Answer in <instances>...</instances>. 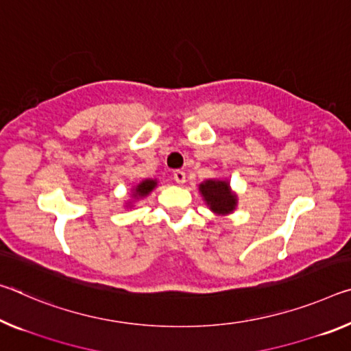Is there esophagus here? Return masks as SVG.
Listing matches in <instances>:
<instances>
[{
  "mask_svg": "<svg viewBox=\"0 0 351 351\" xmlns=\"http://www.w3.org/2000/svg\"><path fill=\"white\" fill-rule=\"evenodd\" d=\"M173 180L178 182V184H184V182H186V171L175 170L173 171Z\"/></svg>",
  "mask_w": 351,
  "mask_h": 351,
  "instance_id": "34e87169",
  "label": "esophagus"
}]
</instances>
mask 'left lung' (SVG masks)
Listing matches in <instances>:
<instances>
[{
	"label": "left lung",
	"instance_id": "left-lung-1",
	"mask_svg": "<svg viewBox=\"0 0 351 351\" xmlns=\"http://www.w3.org/2000/svg\"><path fill=\"white\" fill-rule=\"evenodd\" d=\"M199 192L203 193L206 203L217 214H228L236 208V197L230 191V184L225 181L209 180L199 184Z\"/></svg>",
	"mask_w": 351,
	"mask_h": 351
}]
</instances>
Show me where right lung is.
<instances>
[{
  "label": "right lung",
  "instance_id": "add662e5",
  "mask_svg": "<svg viewBox=\"0 0 351 351\" xmlns=\"http://www.w3.org/2000/svg\"><path fill=\"white\" fill-rule=\"evenodd\" d=\"M154 186H156V181H153V180H145V181L141 182V184H138V186L136 187V195H138V197L147 195V193H149V192L153 191Z\"/></svg>",
  "mask_w": 351,
  "mask_h": 351
}]
</instances>
